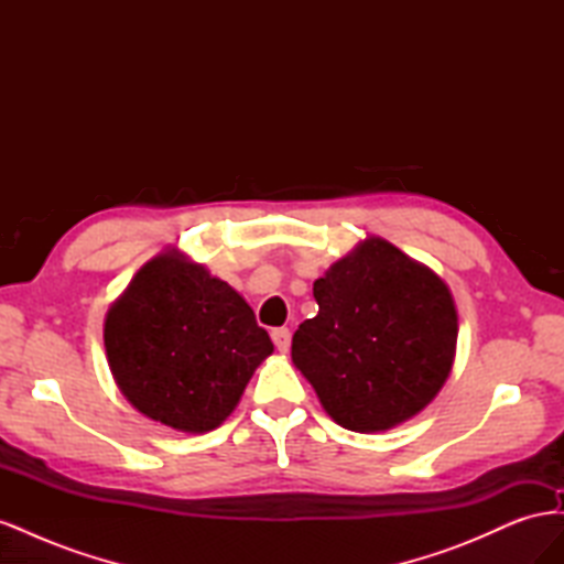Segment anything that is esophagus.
<instances>
[{
	"label": "esophagus",
	"mask_w": 564,
	"mask_h": 564,
	"mask_svg": "<svg viewBox=\"0 0 564 564\" xmlns=\"http://www.w3.org/2000/svg\"><path fill=\"white\" fill-rule=\"evenodd\" d=\"M270 336H272V344H275L280 352H289V346H292V332L286 327H280V329H272Z\"/></svg>",
	"instance_id": "esophagus-1"
}]
</instances>
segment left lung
<instances>
[{
	"instance_id": "obj_1",
	"label": "left lung",
	"mask_w": 564,
	"mask_h": 564,
	"mask_svg": "<svg viewBox=\"0 0 564 564\" xmlns=\"http://www.w3.org/2000/svg\"><path fill=\"white\" fill-rule=\"evenodd\" d=\"M292 362L340 429L383 433L414 419L449 379L458 313L447 282L371 235L315 280Z\"/></svg>"
}]
</instances>
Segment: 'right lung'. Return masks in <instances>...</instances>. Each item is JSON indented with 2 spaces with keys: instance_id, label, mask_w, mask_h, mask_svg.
<instances>
[{
  "instance_id": "add662e5",
  "label": "right lung",
  "mask_w": 564,
  "mask_h": 564,
  "mask_svg": "<svg viewBox=\"0 0 564 564\" xmlns=\"http://www.w3.org/2000/svg\"><path fill=\"white\" fill-rule=\"evenodd\" d=\"M104 340L129 404L187 435L218 429L275 350L249 303L178 247L135 272L110 305Z\"/></svg>"
}]
</instances>
